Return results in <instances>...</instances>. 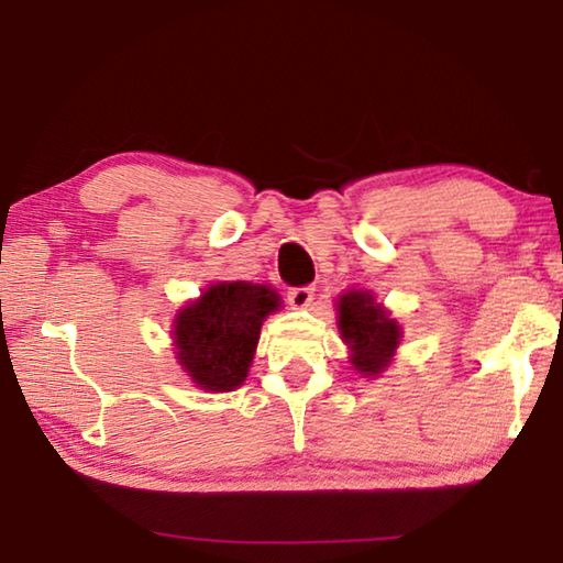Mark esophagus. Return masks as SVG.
I'll return each mask as SVG.
<instances>
[{
    "label": "esophagus",
    "instance_id": "34e87169",
    "mask_svg": "<svg viewBox=\"0 0 563 563\" xmlns=\"http://www.w3.org/2000/svg\"><path fill=\"white\" fill-rule=\"evenodd\" d=\"M312 298H316V288H312V285H302V288H290L288 290V302L298 310L308 308Z\"/></svg>",
    "mask_w": 563,
    "mask_h": 563
}]
</instances>
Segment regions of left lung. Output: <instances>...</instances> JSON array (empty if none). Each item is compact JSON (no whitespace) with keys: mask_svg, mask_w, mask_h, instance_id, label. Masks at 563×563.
I'll list each match as a JSON object with an SVG mask.
<instances>
[{"mask_svg":"<svg viewBox=\"0 0 563 563\" xmlns=\"http://www.w3.org/2000/svg\"><path fill=\"white\" fill-rule=\"evenodd\" d=\"M338 328L350 347V362L357 373L377 377L393 362L402 338V328L383 305L375 302L373 292L347 290L338 300Z\"/></svg>","mask_w":563,"mask_h":563,"instance_id":"left-lung-1","label":"left lung"}]
</instances>
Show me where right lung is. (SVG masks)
<instances>
[{"label":"right lung","mask_w":563,"mask_h":563,"mask_svg":"<svg viewBox=\"0 0 563 563\" xmlns=\"http://www.w3.org/2000/svg\"><path fill=\"white\" fill-rule=\"evenodd\" d=\"M280 305L271 285L213 283L174 320L178 365L206 393L238 389L251 369L263 320Z\"/></svg>","instance_id":"obj_1"}]
</instances>
